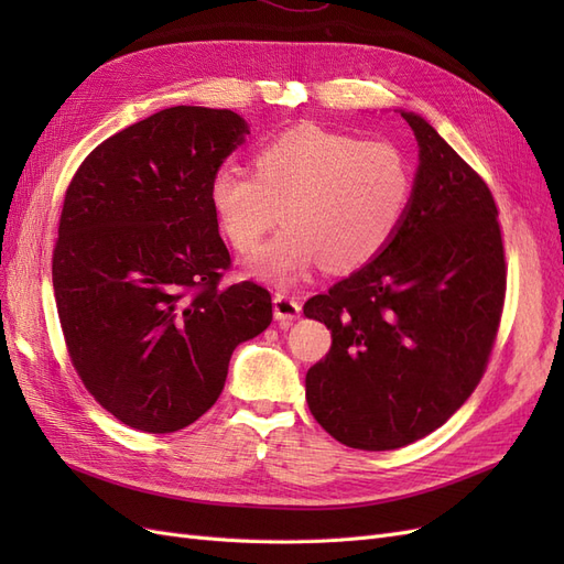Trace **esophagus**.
<instances>
[{
	"label": "esophagus",
	"mask_w": 564,
	"mask_h": 564,
	"mask_svg": "<svg viewBox=\"0 0 564 564\" xmlns=\"http://www.w3.org/2000/svg\"><path fill=\"white\" fill-rule=\"evenodd\" d=\"M275 303V319L282 324V327H289L299 315H301V303L296 296H289V294H275L272 299Z\"/></svg>",
	"instance_id": "esophagus-1"
}]
</instances>
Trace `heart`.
I'll return each mask as SVG.
<instances>
[{"instance_id":"1","label":"heart","mask_w":564,"mask_h":564,"mask_svg":"<svg viewBox=\"0 0 564 564\" xmlns=\"http://www.w3.org/2000/svg\"><path fill=\"white\" fill-rule=\"evenodd\" d=\"M414 172L390 141L301 124L256 150L253 174L220 166L209 207L230 247L251 253L278 224L284 228L253 256L256 278L292 284L322 263L350 272L371 263L404 224Z\"/></svg>"}]
</instances>
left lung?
<instances>
[{"instance_id":"1","label":"left lung","mask_w":564,"mask_h":564,"mask_svg":"<svg viewBox=\"0 0 564 564\" xmlns=\"http://www.w3.org/2000/svg\"><path fill=\"white\" fill-rule=\"evenodd\" d=\"M419 172L404 224L365 268L305 301L332 348L305 373L315 421L386 452L431 435L480 383L506 299L499 209L482 176L414 112Z\"/></svg>"}]
</instances>
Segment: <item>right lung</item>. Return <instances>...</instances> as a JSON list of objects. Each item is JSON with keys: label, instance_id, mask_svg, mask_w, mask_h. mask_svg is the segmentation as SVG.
Listing matches in <instances>:
<instances>
[{"label": "right lung", "instance_id": "1", "mask_svg": "<svg viewBox=\"0 0 564 564\" xmlns=\"http://www.w3.org/2000/svg\"><path fill=\"white\" fill-rule=\"evenodd\" d=\"M245 133L232 110L166 108L94 148L65 191L51 275L67 355L135 431L195 423L272 322L268 289L220 284L232 261L209 181Z\"/></svg>", "mask_w": 564, "mask_h": 564}]
</instances>
